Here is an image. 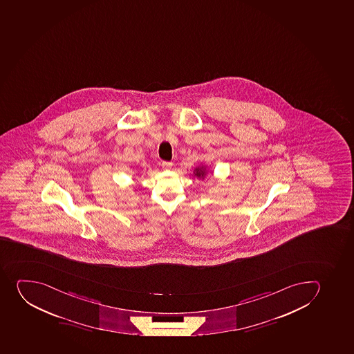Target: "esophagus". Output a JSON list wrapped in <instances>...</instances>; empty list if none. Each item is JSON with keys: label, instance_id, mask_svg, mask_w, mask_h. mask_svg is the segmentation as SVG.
Wrapping results in <instances>:
<instances>
[{"label": "esophagus", "instance_id": "1", "mask_svg": "<svg viewBox=\"0 0 354 354\" xmlns=\"http://www.w3.org/2000/svg\"><path fill=\"white\" fill-rule=\"evenodd\" d=\"M172 162H162V167L164 169H169L172 167Z\"/></svg>", "mask_w": 354, "mask_h": 354}]
</instances>
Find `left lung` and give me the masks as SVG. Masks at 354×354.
Masks as SVG:
<instances>
[{
  "label": "left lung",
  "instance_id": "8db88e82",
  "mask_svg": "<svg viewBox=\"0 0 354 354\" xmlns=\"http://www.w3.org/2000/svg\"><path fill=\"white\" fill-rule=\"evenodd\" d=\"M206 173H207L206 167L205 166H199V167H196L195 171H194V176L199 178H204Z\"/></svg>",
  "mask_w": 354,
  "mask_h": 354
}]
</instances>
